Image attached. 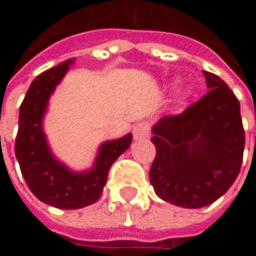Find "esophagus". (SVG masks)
<instances>
[{
	"mask_svg": "<svg viewBox=\"0 0 256 256\" xmlns=\"http://www.w3.org/2000/svg\"><path fill=\"white\" fill-rule=\"evenodd\" d=\"M150 136V123L139 122L133 126V138L134 139H145Z\"/></svg>",
	"mask_w": 256,
	"mask_h": 256,
	"instance_id": "obj_1",
	"label": "esophagus"
}]
</instances>
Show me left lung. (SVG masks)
Instances as JSON below:
<instances>
[{"label":"left lung","instance_id":"obj_1","mask_svg":"<svg viewBox=\"0 0 256 256\" xmlns=\"http://www.w3.org/2000/svg\"><path fill=\"white\" fill-rule=\"evenodd\" d=\"M209 92L180 114L152 128L156 157L150 180L156 194L180 208L218 200L236 180L243 160L240 104L226 81L204 71Z\"/></svg>","mask_w":256,"mask_h":256}]
</instances>
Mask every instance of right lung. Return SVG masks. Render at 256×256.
Returning <instances> with one entry per match:
<instances>
[{
  "label": "right lung",
  "mask_w": 256,
  "mask_h": 256,
  "mask_svg": "<svg viewBox=\"0 0 256 256\" xmlns=\"http://www.w3.org/2000/svg\"><path fill=\"white\" fill-rule=\"evenodd\" d=\"M70 64L71 60L64 62L32 81L20 105L14 144L16 158L29 190L38 200L59 209H80L98 202L106 184L110 168L132 144V134L105 142L99 150L96 166L86 174L68 170L52 156L41 120L48 96L70 70Z\"/></svg>",
  "instance_id": "add662e5"
}]
</instances>
